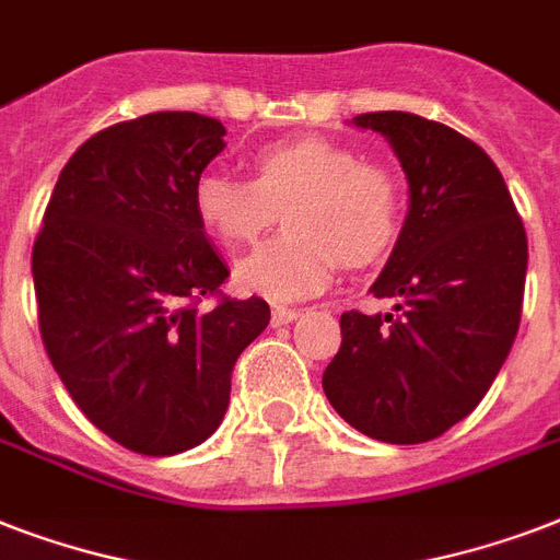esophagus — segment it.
<instances>
[{
	"mask_svg": "<svg viewBox=\"0 0 560 560\" xmlns=\"http://www.w3.org/2000/svg\"><path fill=\"white\" fill-rule=\"evenodd\" d=\"M299 316H302V311H296V307H284V305H276V307H272L270 319H272V325H276V328H279V325H288V323H293V319H299Z\"/></svg>",
	"mask_w": 560,
	"mask_h": 560,
	"instance_id": "esophagus-1",
	"label": "esophagus"
}]
</instances>
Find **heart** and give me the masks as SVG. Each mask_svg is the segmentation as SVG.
I'll return each mask as SVG.
<instances>
[{
	"mask_svg": "<svg viewBox=\"0 0 560 560\" xmlns=\"http://www.w3.org/2000/svg\"><path fill=\"white\" fill-rule=\"evenodd\" d=\"M253 179L202 171L194 211L223 246L264 235L288 209V235L235 267L237 288L272 302H299L331 284L346 264L381 258L398 237L400 188L389 171L323 136L270 142L249 156Z\"/></svg>",
	"mask_w": 560,
	"mask_h": 560,
	"instance_id": "b5f03b06",
	"label": "heart"
}]
</instances>
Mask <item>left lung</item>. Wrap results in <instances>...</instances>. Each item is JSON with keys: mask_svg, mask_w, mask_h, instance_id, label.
<instances>
[{"mask_svg": "<svg viewBox=\"0 0 560 560\" xmlns=\"http://www.w3.org/2000/svg\"><path fill=\"white\" fill-rule=\"evenodd\" d=\"M389 139L409 214L372 284L395 314L340 316L323 374L331 407L389 444L439 439L491 389L521 328L529 244L514 200L479 144L412 113H363Z\"/></svg>", "mask_w": 560, "mask_h": 560, "instance_id": "8db88e82", "label": "left lung"}]
</instances>
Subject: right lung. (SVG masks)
<instances>
[{
    "mask_svg": "<svg viewBox=\"0 0 560 560\" xmlns=\"http://www.w3.org/2000/svg\"><path fill=\"white\" fill-rule=\"evenodd\" d=\"M223 136L200 113L95 133L60 171L31 253L51 366L101 433L144 456L218 430L235 360L270 323L264 299L223 296L226 264L194 211Z\"/></svg>",
    "mask_w": 560,
    "mask_h": 560,
    "instance_id": "obj_1",
    "label": "right lung"
}]
</instances>
